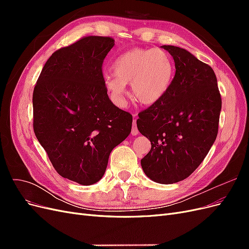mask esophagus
Returning a JSON list of instances; mask_svg holds the SVG:
<instances>
[{
	"label": "esophagus",
	"instance_id": "34e87169",
	"mask_svg": "<svg viewBox=\"0 0 249 249\" xmlns=\"http://www.w3.org/2000/svg\"><path fill=\"white\" fill-rule=\"evenodd\" d=\"M139 131H138V127H137V123H136V119L133 120V126H132V131H131V134L133 135V136H136V135H138Z\"/></svg>",
	"mask_w": 249,
	"mask_h": 249
}]
</instances>
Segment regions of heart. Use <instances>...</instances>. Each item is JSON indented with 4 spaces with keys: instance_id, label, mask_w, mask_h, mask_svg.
I'll list each match as a JSON object with an SVG mask.
<instances>
[{
    "instance_id": "b5f03b06",
    "label": "heart",
    "mask_w": 249,
    "mask_h": 249,
    "mask_svg": "<svg viewBox=\"0 0 249 249\" xmlns=\"http://www.w3.org/2000/svg\"><path fill=\"white\" fill-rule=\"evenodd\" d=\"M173 71L172 61L165 51L133 49L115 59L112 64L113 76L105 78V88L118 106L124 104V85L129 84L135 101L153 105L167 92Z\"/></svg>"
}]
</instances>
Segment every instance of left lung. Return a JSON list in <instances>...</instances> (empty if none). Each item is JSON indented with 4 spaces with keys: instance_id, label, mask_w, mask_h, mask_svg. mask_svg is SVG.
I'll list each match as a JSON object with an SVG mask.
<instances>
[{
    "instance_id": "obj_1",
    "label": "left lung",
    "mask_w": 249,
    "mask_h": 249,
    "mask_svg": "<svg viewBox=\"0 0 249 249\" xmlns=\"http://www.w3.org/2000/svg\"><path fill=\"white\" fill-rule=\"evenodd\" d=\"M162 48L173 57L176 74L162 99L139 113L137 127L152 143L143 171L154 182L173 184L189 177L213 145L221 96L212 67L184 49Z\"/></svg>"
}]
</instances>
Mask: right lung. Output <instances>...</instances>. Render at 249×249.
Here are the masks:
<instances>
[{
	"instance_id": "obj_1",
	"label": "right lung",
	"mask_w": 249,
	"mask_h": 249,
	"mask_svg": "<svg viewBox=\"0 0 249 249\" xmlns=\"http://www.w3.org/2000/svg\"><path fill=\"white\" fill-rule=\"evenodd\" d=\"M114 46L106 36H85L53 53L33 91V129L60 176L92 185L110 153L132 130L133 117L113 104L103 62Z\"/></svg>"
}]
</instances>
